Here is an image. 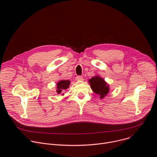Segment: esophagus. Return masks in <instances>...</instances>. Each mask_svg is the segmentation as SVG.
Instances as JSON below:
<instances>
[{"mask_svg": "<svg viewBox=\"0 0 157 157\" xmlns=\"http://www.w3.org/2000/svg\"><path fill=\"white\" fill-rule=\"evenodd\" d=\"M76 80H78V81H79V80H83V77H81V76H80V75H78V76H77V77H76Z\"/></svg>", "mask_w": 157, "mask_h": 157, "instance_id": "34e87169", "label": "esophagus"}]
</instances>
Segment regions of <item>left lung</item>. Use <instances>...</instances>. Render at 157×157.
Listing matches in <instances>:
<instances>
[{
  "mask_svg": "<svg viewBox=\"0 0 157 157\" xmlns=\"http://www.w3.org/2000/svg\"><path fill=\"white\" fill-rule=\"evenodd\" d=\"M92 90L100 95V98H104L109 91V86L104 80L99 76L92 77L89 80Z\"/></svg>",
  "mask_w": 157,
  "mask_h": 157,
  "instance_id": "left-lung-1",
  "label": "left lung"
}]
</instances>
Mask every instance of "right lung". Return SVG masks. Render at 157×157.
I'll list each match as a JSON object with an SVG mask.
<instances>
[{
	"instance_id": "right-lung-1",
	"label": "right lung",
	"mask_w": 157,
	"mask_h": 157,
	"mask_svg": "<svg viewBox=\"0 0 157 157\" xmlns=\"http://www.w3.org/2000/svg\"><path fill=\"white\" fill-rule=\"evenodd\" d=\"M70 84V82L67 80H60L57 83V93L60 94L62 91L67 90Z\"/></svg>"
}]
</instances>
